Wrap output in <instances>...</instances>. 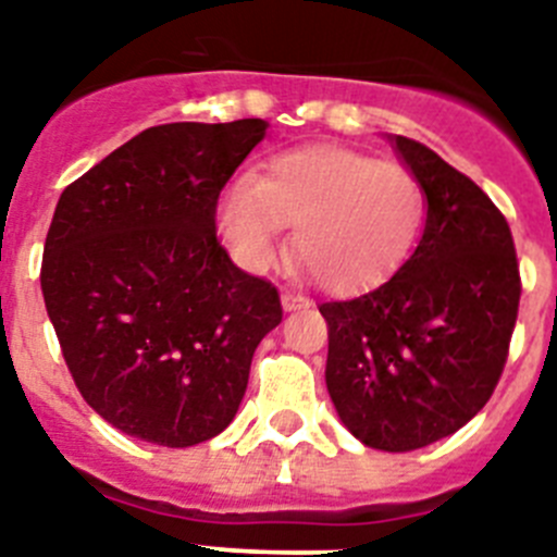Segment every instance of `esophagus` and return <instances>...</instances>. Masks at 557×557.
Returning <instances> with one entry per match:
<instances>
[{"instance_id":"1","label":"esophagus","mask_w":557,"mask_h":557,"mask_svg":"<svg viewBox=\"0 0 557 557\" xmlns=\"http://www.w3.org/2000/svg\"><path fill=\"white\" fill-rule=\"evenodd\" d=\"M282 307H284V312H295V309L307 307V301H304L301 295H295V293H284V295H282Z\"/></svg>"}]
</instances>
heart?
<instances>
[{
  "label": "heart",
  "instance_id": "1",
  "mask_svg": "<svg viewBox=\"0 0 557 557\" xmlns=\"http://www.w3.org/2000/svg\"><path fill=\"white\" fill-rule=\"evenodd\" d=\"M421 220L424 191L410 170L337 145L275 152L256 178L231 181L214 211L220 243L239 268L264 273L293 225V262L337 295L387 282Z\"/></svg>",
  "mask_w": 557,
  "mask_h": 557
}]
</instances>
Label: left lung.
Returning a JSON list of instances; mask_svg holds the SVG:
<instances>
[{"instance_id": "8db88e82", "label": "left lung", "mask_w": 557, "mask_h": 557, "mask_svg": "<svg viewBox=\"0 0 557 557\" xmlns=\"http://www.w3.org/2000/svg\"><path fill=\"white\" fill-rule=\"evenodd\" d=\"M424 191L418 248L391 282L321 304L326 387L359 444L412 451L466 426L494 393L519 312L508 220L430 147L387 136Z\"/></svg>"}]
</instances>
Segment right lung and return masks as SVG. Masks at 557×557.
<instances>
[{"instance_id": "right-lung-1", "label": "right lung", "mask_w": 557, "mask_h": 557, "mask_svg": "<svg viewBox=\"0 0 557 557\" xmlns=\"http://www.w3.org/2000/svg\"><path fill=\"white\" fill-rule=\"evenodd\" d=\"M264 120L147 127L63 189L41 293L88 407L147 444L220 435L282 323L275 287L218 243L214 211Z\"/></svg>"}]
</instances>
